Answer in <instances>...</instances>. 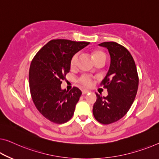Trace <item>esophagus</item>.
<instances>
[{"instance_id":"1","label":"esophagus","mask_w":159,"mask_h":159,"mask_svg":"<svg viewBox=\"0 0 159 159\" xmlns=\"http://www.w3.org/2000/svg\"><path fill=\"white\" fill-rule=\"evenodd\" d=\"M90 91H89V90H86V89H84L82 90V93L83 94H86L88 93H89Z\"/></svg>"}]
</instances>
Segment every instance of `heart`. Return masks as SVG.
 I'll return each instance as SVG.
<instances>
[{
    "mask_svg": "<svg viewBox=\"0 0 159 159\" xmlns=\"http://www.w3.org/2000/svg\"><path fill=\"white\" fill-rule=\"evenodd\" d=\"M79 54L76 53L72 56V58L70 59V66L71 68H75V66H76L78 59H79ZM93 56L95 62L101 60V59H103V58L106 59L105 53L101 51H94L93 52ZM77 81L79 84H80L83 86L90 87L92 85V84H93V77H92L91 75L84 74L80 75L79 79H78Z\"/></svg>",
    "mask_w": 159,
    "mask_h": 159,
    "instance_id": "obj_1",
    "label": "heart"
}]
</instances>
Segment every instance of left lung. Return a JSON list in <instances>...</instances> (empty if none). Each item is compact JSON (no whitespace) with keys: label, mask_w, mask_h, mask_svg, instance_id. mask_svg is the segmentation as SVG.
<instances>
[{"label":"left lung","mask_w":159,"mask_h":159,"mask_svg":"<svg viewBox=\"0 0 159 159\" xmlns=\"http://www.w3.org/2000/svg\"><path fill=\"white\" fill-rule=\"evenodd\" d=\"M111 56V66L101 86L107 89L106 97L96 94L93 108L95 118L102 124H110L126 114L134 103L139 87V75L135 61L124 46L116 42H103Z\"/></svg>","instance_id":"left-lung-1"}]
</instances>
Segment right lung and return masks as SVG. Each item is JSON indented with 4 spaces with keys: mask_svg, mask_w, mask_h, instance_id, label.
I'll return each instance as SVG.
<instances>
[{
    "mask_svg": "<svg viewBox=\"0 0 159 159\" xmlns=\"http://www.w3.org/2000/svg\"><path fill=\"white\" fill-rule=\"evenodd\" d=\"M90 43L66 39L50 41L38 51L29 69L32 100L43 116L55 124L72 118L82 92L77 87L62 90L61 84L70 71L72 56Z\"/></svg>",
    "mask_w": 159,
    "mask_h": 159,
    "instance_id": "1",
    "label": "right lung"
}]
</instances>
